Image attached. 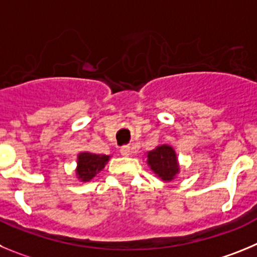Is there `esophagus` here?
I'll return each mask as SVG.
<instances>
[{
	"label": "esophagus",
	"mask_w": 257,
	"mask_h": 257,
	"mask_svg": "<svg viewBox=\"0 0 257 257\" xmlns=\"http://www.w3.org/2000/svg\"><path fill=\"white\" fill-rule=\"evenodd\" d=\"M120 153L123 156H125V157H128V156L132 155V147L131 146H123L120 148Z\"/></svg>",
	"instance_id": "obj_1"
}]
</instances>
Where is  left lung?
Listing matches in <instances>:
<instances>
[{
	"mask_svg": "<svg viewBox=\"0 0 257 257\" xmlns=\"http://www.w3.org/2000/svg\"><path fill=\"white\" fill-rule=\"evenodd\" d=\"M147 165L153 174L165 183H171L180 174L176 152L170 145H160L146 155Z\"/></svg>",
	"mask_w": 257,
	"mask_h": 257,
	"instance_id": "1",
	"label": "left lung"
}]
</instances>
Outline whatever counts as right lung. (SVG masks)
<instances>
[{"label":"right lung","mask_w":257,"mask_h":257,"mask_svg":"<svg viewBox=\"0 0 257 257\" xmlns=\"http://www.w3.org/2000/svg\"><path fill=\"white\" fill-rule=\"evenodd\" d=\"M111 156L96 155L85 151L77 155V166H76V176L82 183H88L101 170L110 160Z\"/></svg>","instance_id":"right-lung-1"}]
</instances>
